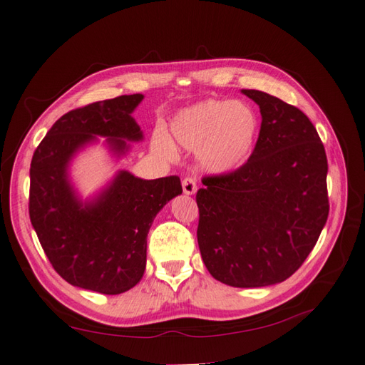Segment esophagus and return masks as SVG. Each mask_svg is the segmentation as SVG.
I'll list each match as a JSON object with an SVG mask.
<instances>
[{
	"label": "esophagus",
	"mask_w": 365,
	"mask_h": 365,
	"mask_svg": "<svg viewBox=\"0 0 365 365\" xmlns=\"http://www.w3.org/2000/svg\"><path fill=\"white\" fill-rule=\"evenodd\" d=\"M182 187H183L185 195H195V192L197 191L196 178L195 177H185L183 182H182Z\"/></svg>",
	"instance_id": "esophagus-1"
}]
</instances>
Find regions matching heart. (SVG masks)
<instances>
[{
  "label": "heart",
  "instance_id": "obj_1",
  "mask_svg": "<svg viewBox=\"0 0 365 365\" xmlns=\"http://www.w3.org/2000/svg\"><path fill=\"white\" fill-rule=\"evenodd\" d=\"M260 130L259 115L251 106L234 100H205L178 113L170 122L175 144L191 152H200L208 169L215 173L238 168L250 157ZM153 149L170 157L174 145L157 131Z\"/></svg>",
  "mask_w": 365,
  "mask_h": 365
}]
</instances>
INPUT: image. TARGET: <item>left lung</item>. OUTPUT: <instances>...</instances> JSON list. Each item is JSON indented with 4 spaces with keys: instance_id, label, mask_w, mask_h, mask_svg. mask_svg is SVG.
Listing matches in <instances>:
<instances>
[{
    "instance_id": "left-lung-1",
    "label": "left lung",
    "mask_w": 365,
    "mask_h": 365,
    "mask_svg": "<svg viewBox=\"0 0 365 365\" xmlns=\"http://www.w3.org/2000/svg\"><path fill=\"white\" fill-rule=\"evenodd\" d=\"M242 92L260 108V133L243 166L202 178L197 243L216 281L251 289L285 281L314 250L329 213L328 160L297 106Z\"/></svg>"
}]
</instances>
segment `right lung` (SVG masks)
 <instances>
[{"mask_svg":"<svg viewBox=\"0 0 365 365\" xmlns=\"http://www.w3.org/2000/svg\"><path fill=\"white\" fill-rule=\"evenodd\" d=\"M143 94L120 96L68 111L37 145L29 169V220L54 271L75 287L119 294L144 274L155 216L182 195L177 175L143 180L120 170L102 195L83 204L68 182L73 155L96 136L118 155L143 131L131 113Z\"/></svg>","mask_w":365,"mask_h":365,"instance_id":"obj_1","label":"right lung"}]
</instances>
